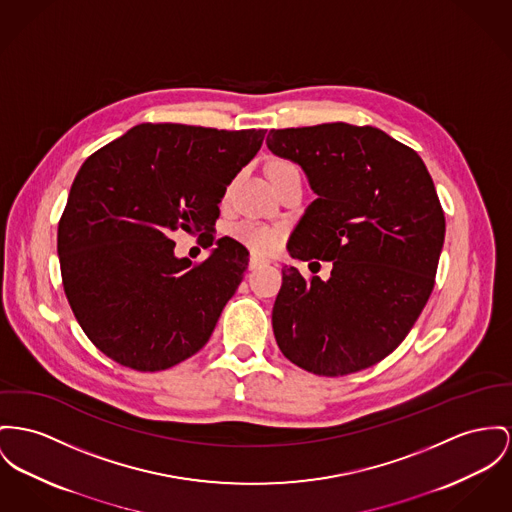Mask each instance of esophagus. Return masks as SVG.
Listing matches in <instances>:
<instances>
[{"instance_id":"34e87169","label":"esophagus","mask_w":512,"mask_h":512,"mask_svg":"<svg viewBox=\"0 0 512 512\" xmlns=\"http://www.w3.org/2000/svg\"><path fill=\"white\" fill-rule=\"evenodd\" d=\"M264 264H268V260H264V258L256 256V254H252L250 260H248V268H250V270H256V268H260V266H264Z\"/></svg>"}]
</instances>
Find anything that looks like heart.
Wrapping results in <instances>:
<instances>
[{"label":"heart","mask_w":512,"mask_h":512,"mask_svg":"<svg viewBox=\"0 0 512 512\" xmlns=\"http://www.w3.org/2000/svg\"><path fill=\"white\" fill-rule=\"evenodd\" d=\"M285 169H297V167L291 163H275L270 174L285 171ZM233 237L258 254H272L283 240V229L266 225L262 221L248 219V221H240L233 227Z\"/></svg>","instance_id":"1"}]
</instances>
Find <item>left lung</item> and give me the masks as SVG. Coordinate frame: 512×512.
Wrapping results in <instances>:
<instances>
[{
  "instance_id": "left-lung-1",
  "label": "left lung",
  "mask_w": 512,
  "mask_h": 512,
  "mask_svg": "<svg viewBox=\"0 0 512 512\" xmlns=\"http://www.w3.org/2000/svg\"><path fill=\"white\" fill-rule=\"evenodd\" d=\"M266 143L301 165L318 196L289 254L334 262L328 281L283 268L275 341L312 375L369 369L404 341L435 287L446 227L433 178L411 147L373 126L272 130Z\"/></svg>"
}]
</instances>
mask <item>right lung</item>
<instances>
[{
	"label": "right lung",
	"instance_id": "1",
	"mask_svg": "<svg viewBox=\"0 0 512 512\" xmlns=\"http://www.w3.org/2000/svg\"><path fill=\"white\" fill-rule=\"evenodd\" d=\"M264 137L139 124L81 165L58 223V256L69 307L106 357L155 373L207 343L248 250L223 237L192 264L174 256L171 233H202L213 244L219 202Z\"/></svg>",
	"mask_w": 512,
	"mask_h": 512
}]
</instances>
